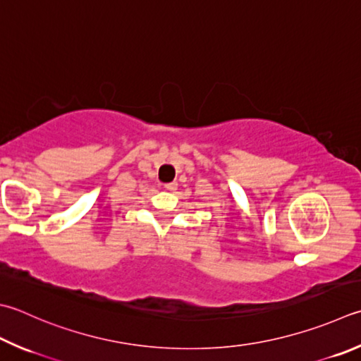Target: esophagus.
<instances>
[{
  "instance_id": "1",
  "label": "esophagus",
  "mask_w": 361,
  "mask_h": 361,
  "mask_svg": "<svg viewBox=\"0 0 361 361\" xmlns=\"http://www.w3.org/2000/svg\"><path fill=\"white\" fill-rule=\"evenodd\" d=\"M165 188L169 190V192H174L176 188H178V183L176 182H169V183H165Z\"/></svg>"
}]
</instances>
